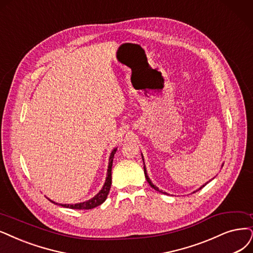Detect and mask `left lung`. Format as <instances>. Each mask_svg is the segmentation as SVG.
I'll use <instances>...</instances> for the list:
<instances>
[{
  "label": "left lung",
  "mask_w": 253,
  "mask_h": 253,
  "mask_svg": "<svg viewBox=\"0 0 253 253\" xmlns=\"http://www.w3.org/2000/svg\"><path fill=\"white\" fill-rule=\"evenodd\" d=\"M142 158H143V162H144V157H143V155H142ZM222 167H223V164H222ZM144 172H145V177H146V179H147L148 183H149V184H150V186H151V188H153L154 190H156L157 192H160V193H163V194H167L166 192H163L162 190H160V189H158V188H157V186H156L155 184H153V183H152V181L150 180V178H149V176H148V174H147V169H146V166H145V163H144ZM207 183H208V182H207ZM207 183H205V184H203L202 186H200V188H199L198 190H196L195 192H197V191L201 190V189L203 188V186H205V185H207ZM195 192H194V193H195Z\"/></svg>",
  "instance_id": "left-lung-1"
}]
</instances>
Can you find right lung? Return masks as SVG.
I'll use <instances>...</instances> for the list:
<instances>
[{
    "label": "right lung",
    "mask_w": 253,
    "mask_h": 253,
    "mask_svg": "<svg viewBox=\"0 0 253 253\" xmlns=\"http://www.w3.org/2000/svg\"><path fill=\"white\" fill-rule=\"evenodd\" d=\"M118 150V148H114V150L111 151L110 155H109V161H108V169H107V174H106V179L104 184H103L102 189L100 190V192L93 196L92 198H90L89 200L83 201L80 203H75V204H63V203H57L51 199H49L51 202H53L54 204H58L60 207L63 208H68V209H73V210H91L93 208L99 207L100 204H102L104 202L107 198V195L109 193L110 190V185H111V168H112V162H114V156L116 154Z\"/></svg>",
    "instance_id": "1"
}]
</instances>
